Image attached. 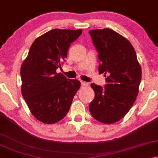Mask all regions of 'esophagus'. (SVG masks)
Here are the masks:
<instances>
[{"mask_svg": "<svg viewBox=\"0 0 158 158\" xmlns=\"http://www.w3.org/2000/svg\"><path fill=\"white\" fill-rule=\"evenodd\" d=\"M89 85V84L85 82H81V87H85Z\"/></svg>", "mask_w": 158, "mask_h": 158, "instance_id": "1", "label": "esophagus"}]
</instances>
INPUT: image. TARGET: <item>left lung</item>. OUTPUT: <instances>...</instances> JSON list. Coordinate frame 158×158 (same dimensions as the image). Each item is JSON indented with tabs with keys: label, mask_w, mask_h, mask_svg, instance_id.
Returning <instances> with one entry per match:
<instances>
[{
	"label": "left lung",
	"mask_w": 158,
	"mask_h": 158,
	"mask_svg": "<svg viewBox=\"0 0 158 158\" xmlns=\"http://www.w3.org/2000/svg\"><path fill=\"white\" fill-rule=\"evenodd\" d=\"M99 53V73L107 84L92 83L95 94L89 105L92 116L106 124L119 121L135 102L141 81V67L135 49L127 39L109 28L89 31Z\"/></svg>",
	"instance_id": "8db88e82"
}]
</instances>
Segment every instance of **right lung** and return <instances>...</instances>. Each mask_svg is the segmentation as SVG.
Returning <instances> with one entry per match:
<instances>
[{
  "instance_id": "right-lung-1",
  "label": "right lung",
  "mask_w": 158,
  "mask_h": 158,
  "mask_svg": "<svg viewBox=\"0 0 158 158\" xmlns=\"http://www.w3.org/2000/svg\"><path fill=\"white\" fill-rule=\"evenodd\" d=\"M82 30L54 29L37 37L21 65V93L32 115L46 124L60 121L69 112L81 87L77 80L58 73L71 44Z\"/></svg>"
}]
</instances>
